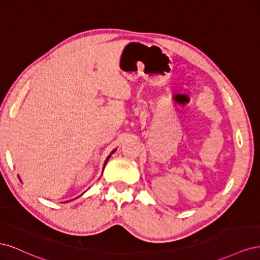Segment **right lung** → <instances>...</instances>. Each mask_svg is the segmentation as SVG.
I'll return each instance as SVG.
<instances>
[{
    "instance_id": "obj_1",
    "label": "right lung",
    "mask_w": 260,
    "mask_h": 260,
    "mask_svg": "<svg viewBox=\"0 0 260 260\" xmlns=\"http://www.w3.org/2000/svg\"><path fill=\"white\" fill-rule=\"evenodd\" d=\"M114 152H115V151H114ZM114 152H113V153H114ZM113 153H112V154H113ZM109 157H111V155H109V156L107 157V159L105 160V164H104V168H105V166H106V164H107V161H108V159H109Z\"/></svg>"
}]
</instances>
